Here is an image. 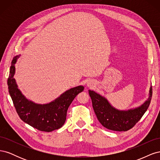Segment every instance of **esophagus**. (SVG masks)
<instances>
[{
    "instance_id": "1",
    "label": "esophagus",
    "mask_w": 160,
    "mask_h": 160,
    "mask_svg": "<svg viewBox=\"0 0 160 160\" xmlns=\"http://www.w3.org/2000/svg\"><path fill=\"white\" fill-rule=\"evenodd\" d=\"M94 84V83H93V81H92V80H89V81H88V83H87V85H88V87H91V86H93V85Z\"/></svg>"
}]
</instances>
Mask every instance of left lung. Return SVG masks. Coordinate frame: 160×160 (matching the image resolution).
<instances>
[{
  "label": "left lung",
  "mask_w": 160,
  "mask_h": 160,
  "mask_svg": "<svg viewBox=\"0 0 160 160\" xmlns=\"http://www.w3.org/2000/svg\"><path fill=\"white\" fill-rule=\"evenodd\" d=\"M95 113L103 127L116 132H126L132 129L146 113L151 102L152 88L150 87L149 98L139 107L129 110H118L111 105L107 99L89 90Z\"/></svg>",
  "instance_id": "8db88e82"
}]
</instances>
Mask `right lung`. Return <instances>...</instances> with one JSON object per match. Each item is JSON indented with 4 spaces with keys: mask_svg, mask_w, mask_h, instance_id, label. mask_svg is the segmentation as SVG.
<instances>
[{
    "mask_svg": "<svg viewBox=\"0 0 160 160\" xmlns=\"http://www.w3.org/2000/svg\"><path fill=\"white\" fill-rule=\"evenodd\" d=\"M20 55L13 58L7 81L10 94L17 113L24 122L42 132H50L61 128L65 122L67 112L75 97L84 89L77 86L61 94L59 98L47 104H37L27 99L18 89L14 75V65Z\"/></svg>",
    "mask_w": 160,
    "mask_h": 160,
    "instance_id": "obj_1",
    "label": "right lung"
}]
</instances>
